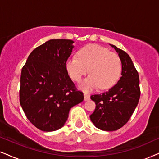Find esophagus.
Returning <instances> with one entry per match:
<instances>
[{"mask_svg": "<svg viewBox=\"0 0 159 159\" xmlns=\"http://www.w3.org/2000/svg\"><path fill=\"white\" fill-rule=\"evenodd\" d=\"M84 100H85V101L89 100V99H90V95L89 94H88L87 93H84Z\"/></svg>", "mask_w": 159, "mask_h": 159, "instance_id": "obj_1", "label": "esophagus"}]
</instances>
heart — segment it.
I'll list each match as a JSON object with an SVG mask.
<instances>
[{
    "instance_id": "heart-1",
    "label": "heart",
    "mask_w": 159,
    "mask_h": 159,
    "mask_svg": "<svg viewBox=\"0 0 159 159\" xmlns=\"http://www.w3.org/2000/svg\"><path fill=\"white\" fill-rule=\"evenodd\" d=\"M67 73L73 81H80L88 73L80 84V88L86 92L99 88L108 89L119 79L122 63L117 54L97 44H90L78 51V57H71L65 62Z\"/></svg>"
}]
</instances>
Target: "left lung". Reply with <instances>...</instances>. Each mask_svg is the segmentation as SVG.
Listing matches in <instances>:
<instances>
[{
  "label": "left lung",
  "instance_id": "1",
  "mask_svg": "<svg viewBox=\"0 0 159 159\" xmlns=\"http://www.w3.org/2000/svg\"><path fill=\"white\" fill-rule=\"evenodd\" d=\"M110 45L121 60V77L107 92L91 96L96 107L90 119L97 128L111 132L119 129L129 120L138 104L140 89L139 74L130 57L116 46Z\"/></svg>",
  "mask_w": 159,
  "mask_h": 159
}]
</instances>
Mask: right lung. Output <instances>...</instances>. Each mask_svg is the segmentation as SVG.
Instances as JSON below:
<instances>
[{
  "label": "right lung",
  "mask_w": 159,
  "mask_h": 159,
  "mask_svg": "<svg viewBox=\"0 0 159 159\" xmlns=\"http://www.w3.org/2000/svg\"><path fill=\"white\" fill-rule=\"evenodd\" d=\"M73 41L52 39L35 48L22 67L20 102L27 119L43 132L62 128L72 107L84 100L67 73L65 62Z\"/></svg>",
  "instance_id": "obj_1"
}]
</instances>
